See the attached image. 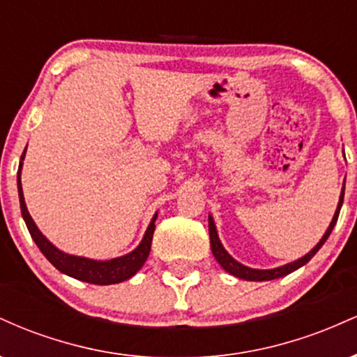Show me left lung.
Masks as SVG:
<instances>
[{
	"mask_svg": "<svg viewBox=\"0 0 357 357\" xmlns=\"http://www.w3.org/2000/svg\"><path fill=\"white\" fill-rule=\"evenodd\" d=\"M344 184H346V179H344ZM342 202H344V186H342V191H341V196H339V203H337V208H335V213L333 216V221H331L329 228H327L326 233L322 235V238L319 240V243L315 245V247L310 250L309 253H305L304 257L298 258V260H294L290 261V264H285L282 265V267H277V268H268V270H260V268H250L247 265L240 264V261H236L235 258H233L230 253L225 250L223 245H221L220 241V236H218V231H216V227H215V221H213V216L210 215L208 216V228H210V243H211V252L213 255H215L216 261L223 267V270H227L228 273H231V275L238 277V278H243V280H250V282H264V280H273V278H280V277H285L289 275V273L296 272L297 268L304 267L307 261L312 258L315 253L321 250V247L324 243H326V240L329 238L331 231H333V228L335 227V223H337V218H339V211H341V206H342Z\"/></svg>",
	"mask_w": 357,
	"mask_h": 357,
	"instance_id": "1",
	"label": "left lung"
}]
</instances>
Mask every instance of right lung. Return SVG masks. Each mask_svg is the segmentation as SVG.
<instances>
[{
    "mask_svg": "<svg viewBox=\"0 0 357 357\" xmlns=\"http://www.w3.org/2000/svg\"><path fill=\"white\" fill-rule=\"evenodd\" d=\"M26 149L23 151L22 161H20L18 167V196H20V208H22V215L24 223H26L28 231H30L31 238L35 240L36 247L40 248V252L47 257V260L55 267L60 270L65 275L77 278V280L89 282V284L96 285H112V284H121V282L129 280L130 277L136 275V273L141 270L144 261L147 260L151 252V243H153V235L155 228V218H158V213L151 220L149 227L142 236L141 243L137 245L136 248L130 253H126V255L110 258V260H93V258L87 257H77V255H68V253L61 252L52 243L47 236L43 235L42 231L38 230V227L35 225L33 218L28 213L26 203H24V196L22 190V166L23 159Z\"/></svg>",
    "mask_w": 357,
    "mask_h": 357,
    "instance_id": "right-lung-1",
    "label": "right lung"
}]
</instances>
